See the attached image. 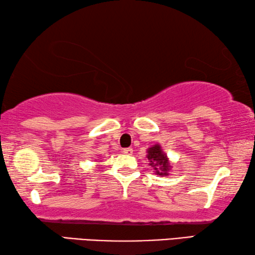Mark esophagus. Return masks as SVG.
I'll list each match as a JSON object with an SVG mask.
<instances>
[{
    "label": "esophagus",
    "mask_w": 255,
    "mask_h": 255,
    "mask_svg": "<svg viewBox=\"0 0 255 255\" xmlns=\"http://www.w3.org/2000/svg\"><path fill=\"white\" fill-rule=\"evenodd\" d=\"M123 153H125V154H132L133 153V149L132 148L123 149Z\"/></svg>",
    "instance_id": "esophagus-1"
}]
</instances>
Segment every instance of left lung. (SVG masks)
Segmentation results:
<instances>
[{
  "mask_svg": "<svg viewBox=\"0 0 255 255\" xmlns=\"http://www.w3.org/2000/svg\"><path fill=\"white\" fill-rule=\"evenodd\" d=\"M146 152H148L146 158H148L150 166L153 168L155 173L160 176H168L171 166L169 163L167 154L163 152L160 144H154L153 146H151Z\"/></svg>",
  "mask_w": 255,
  "mask_h": 255,
  "instance_id": "8db88e82",
  "label": "left lung"
}]
</instances>
